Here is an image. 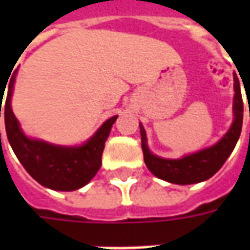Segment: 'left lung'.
<instances>
[{"instance_id":"8db88e82","label":"left lung","mask_w":250,"mask_h":250,"mask_svg":"<svg viewBox=\"0 0 250 250\" xmlns=\"http://www.w3.org/2000/svg\"><path fill=\"white\" fill-rule=\"evenodd\" d=\"M234 120L230 128L214 146L204 148L198 152L185 155L181 159H165L154 155L147 147L146 131L139 123L142 136V150L147 168L155 177L167 181L170 184L191 185L211 178L225 163L228 157L234 150L238 138L241 135L244 103H242L240 82L234 76V102H233Z\"/></svg>"}]
</instances>
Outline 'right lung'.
I'll return each mask as SVG.
<instances>
[{
    "label": "right lung",
    "mask_w": 250,
    "mask_h": 250,
    "mask_svg": "<svg viewBox=\"0 0 250 250\" xmlns=\"http://www.w3.org/2000/svg\"><path fill=\"white\" fill-rule=\"evenodd\" d=\"M14 82L16 72L8 85V95L3 109L6 135L16 157L19 158L30 177L44 188L59 191H72L85 186L96 175L102 166L104 143L108 138L111 127L118 115L105 120L95 132V135L82 146H56L44 141L32 139L22 132L19 120L14 116L10 107ZM3 89L0 91V100L3 99ZM1 107L2 100L0 102V118Z\"/></svg>",
    "instance_id": "add662e5"
}]
</instances>
